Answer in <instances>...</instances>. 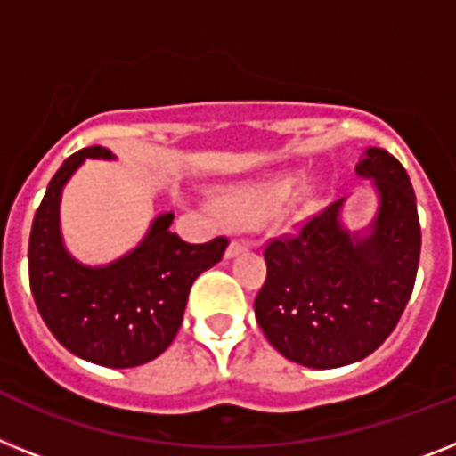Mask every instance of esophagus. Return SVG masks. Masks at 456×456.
<instances>
[{
  "instance_id": "1",
  "label": "esophagus",
  "mask_w": 456,
  "mask_h": 456,
  "mask_svg": "<svg viewBox=\"0 0 456 456\" xmlns=\"http://www.w3.org/2000/svg\"><path fill=\"white\" fill-rule=\"evenodd\" d=\"M246 250H250V240L234 239V240H232V243H229V248H227V257L229 259L239 257L240 252H246Z\"/></svg>"
}]
</instances>
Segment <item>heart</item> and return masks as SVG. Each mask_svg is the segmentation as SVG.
Listing matches in <instances>:
<instances>
[{
  "mask_svg": "<svg viewBox=\"0 0 456 456\" xmlns=\"http://www.w3.org/2000/svg\"><path fill=\"white\" fill-rule=\"evenodd\" d=\"M292 194V181L255 183V185L234 187L222 206L240 224H257L271 217Z\"/></svg>",
  "mask_w": 456,
  "mask_h": 456,
  "instance_id": "b5f03b06",
  "label": "heart"
}]
</instances>
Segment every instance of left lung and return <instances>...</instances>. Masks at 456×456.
Wrapping results in <instances>:
<instances>
[{
  "label": "left lung",
  "instance_id": "obj_1",
  "mask_svg": "<svg viewBox=\"0 0 456 456\" xmlns=\"http://www.w3.org/2000/svg\"><path fill=\"white\" fill-rule=\"evenodd\" d=\"M354 171L378 194L369 227L350 232L338 199L264 248L255 315L271 346L308 369L369 357L394 331L415 285L422 232L411 178L382 148H366Z\"/></svg>",
  "mask_w": 456,
  "mask_h": 456
}]
</instances>
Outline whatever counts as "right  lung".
Instances as JSON below:
<instances>
[{
    "instance_id": "obj_1",
    "label": "right lung",
    "mask_w": 456,
    "mask_h": 456,
    "mask_svg": "<svg viewBox=\"0 0 456 456\" xmlns=\"http://www.w3.org/2000/svg\"><path fill=\"white\" fill-rule=\"evenodd\" d=\"M86 159L116 155L90 145L64 159L53 175L29 234V287L45 327L71 354L109 369H132L171 346L190 287L220 262L229 240L217 236L210 243H185L169 229L174 213H162L139 246L116 262H78L64 248L60 201Z\"/></svg>"
}]
</instances>
